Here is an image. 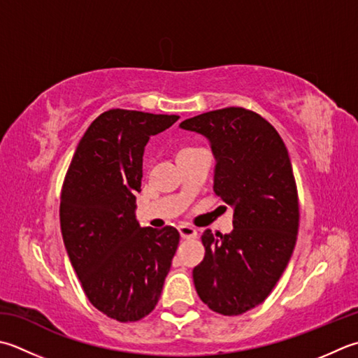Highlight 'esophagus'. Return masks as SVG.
Masks as SVG:
<instances>
[{
    "mask_svg": "<svg viewBox=\"0 0 358 358\" xmlns=\"http://www.w3.org/2000/svg\"><path fill=\"white\" fill-rule=\"evenodd\" d=\"M178 233L180 236L183 237V239H195L197 237V231H195V228L189 227V225H178Z\"/></svg>",
    "mask_w": 358,
    "mask_h": 358,
    "instance_id": "34e87169",
    "label": "esophagus"
}]
</instances>
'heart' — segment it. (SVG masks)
Returning a JSON list of instances; mask_svg holds the SVG:
<instances>
[{"mask_svg": "<svg viewBox=\"0 0 358 358\" xmlns=\"http://www.w3.org/2000/svg\"><path fill=\"white\" fill-rule=\"evenodd\" d=\"M183 150H186V149H183Z\"/></svg>", "mask_w": 358, "mask_h": 358, "instance_id": "heart-1", "label": "heart"}]
</instances>
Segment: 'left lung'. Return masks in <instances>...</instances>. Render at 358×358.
Here are the masks:
<instances>
[{"label": "left lung", "instance_id": "1", "mask_svg": "<svg viewBox=\"0 0 358 358\" xmlns=\"http://www.w3.org/2000/svg\"><path fill=\"white\" fill-rule=\"evenodd\" d=\"M215 158L214 192L234 209L229 234L201 236L205 257L194 285L209 309L241 315L264 303L289 264L299 227L289 152L275 127L251 110L228 107L189 117Z\"/></svg>", "mask_w": 358, "mask_h": 358}]
</instances>
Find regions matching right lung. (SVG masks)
<instances>
[{
  "instance_id": "1",
  "label": "right lung",
  "mask_w": 358,
  "mask_h": 358,
  "mask_svg": "<svg viewBox=\"0 0 358 358\" xmlns=\"http://www.w3.org/2000/svg\"><path fill=\"white\" fill-rule=\"evenodd\" d=\"M178 117L105 111L82 136L62 187L69 261L90 303L121 323L155 309L180 242L173 227L141 228L135 215L144 147Z\"/></svg>"
}]
</instances>
